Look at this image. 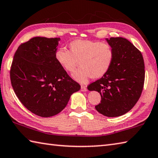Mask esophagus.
I'll return each instance as SVG.
<instances>
[{
    "label": "esophagus",
    "instance_id": "34e87169",
    "mask_svg": "<svg viewBox=\"0 0 158 158\" xmlns=\"http://www.w3.org/2000/svg\"><path fill=\"white\" fill-rule=\"evenodd\" d=\"M81 90L83 92L87 91V87L85 85H81Z\"/></svg>",
    "mask_w": 158,
    "mask_h": 158
}]
</instances>
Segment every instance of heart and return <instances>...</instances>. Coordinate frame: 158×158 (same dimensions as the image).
I'll use <instances>...</instances> for the list:
<instances>
[{
    "instance_id": "1",
    "label": "heart",
    "mask_w": 158,
    "mask_h": 158,
    "mask_svg": "<svg viewBox=\"0 0 158 158\" xmlns=\"http://www.w3.org/2000/svg\"><path fill=\"white\" fill-rule=\"evenodd\" d=\"M69 48L70 51L64 48H59L54 52V58L68 72L75 70L80 61L81 68L73 76L83 84L92 77L99 78L105 75L114 61V49L106 42L76 39L70 43Z\"/></svg>"
}]
</instances>
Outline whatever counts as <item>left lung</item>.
<instances>
[{
    "mask_svg": "<svg viewBox=\"0 0 158 158\" xmlns=\"http://www.w3.org/2000/svg\"><path fill=\"white\" fill-rule=\"evenodd\" d=\"M114 51V61L108 73L88 85L89 90L98 91L102 101L96 110L106 117H119L131 110L144 88V62L142 54L125 38L106 39Z\"/></svg>",
    "mask_w": 158,
    "mask_h": 158,
    "instance_id": "8db88e82",
    "label": "left lung"
}]
</instances>
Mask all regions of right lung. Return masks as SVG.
Instances as JSON below:
<instances>
[{
	"label": "right lung",
	"instance_id": "1",
	"mask_svg": "<svg viewBox=\"0 0 158 158\" xmlns=\"http://www.w3.org/2000/svg\"><path fill=\"white\" fill-rule=\"evenodd\" d=\"M60 38L34 37L19 45L10 68L14 93L28 110L42 117L55 115L81 88L54 58Z\"/></svg>",
	"mask_w": 158,
	"mask_h": 158
}]
</instances>
